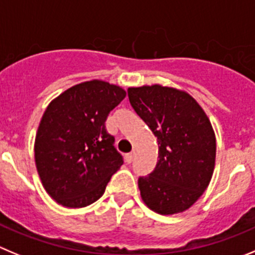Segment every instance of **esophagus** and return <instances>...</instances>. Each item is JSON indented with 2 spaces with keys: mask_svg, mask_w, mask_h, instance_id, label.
Instances as JSON below:
<instances>
[{
  "mask_svg": "<svg viewBox=\"0 0 255 255\" xmlns=\"http://www.w3.org/2000/svg\"><path fill=\"white\" fill-rule=\"evenodd\" d=\"M134 160V152H129V154L125 155V161L126 164H130V162Z\"/></svg>",
  "mask_w": 255,
  "mask_h": 255,
  "instance_id": "obj_1",
  "label": "esophagus"
}]
</instances>
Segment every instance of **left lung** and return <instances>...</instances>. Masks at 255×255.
<instances>
[{
	"mask_svg": "<svg viewBox=\"0 0 255 255\" xmlns=\"http://www.w3.org/2000/svg\"><path fill=\"white\" fill-rule=\"evenodd\" d=\"M128 96L159 145L155 169L137 180L142 200L164 215L189 209L214 170L217 142L209 119L189 94L173 87H130Z\"/></svg>",
	"mask_w": 255,
	"mask_h": 255,
	"instance_id": "left-lung-1",
	"label": "left lung"
}]
</instances>
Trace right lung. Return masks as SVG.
I'll return each mask as SVG.
<instances>
[{
  "instance_id": "right-lung-1",
  "label": "right lung",
  "mask_w": 255,
  "mask_h": 255,
  "mask_svg": "<svg viewBox=\"0 0 255 255\" xmlns=\"http://www.w3.org/2000/svg\"><path fill=\"white\" fill-rule=\"evenodd\" d=\"M126 93L93 80L70 87L51 101L35 140L38 175L48 195L67 208L93 204L124 159L105 121Z\"/></svg>"
}]
</instances>
